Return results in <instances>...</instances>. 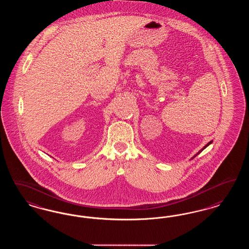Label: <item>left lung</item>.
<instances>
[{
  "mask_svg": "<svg viewBox=\"0 0 249 249\" xmlns=\"http://www.w3.org/2000/svg\"><path fill=\"white\" fill-rule=\"evenodd\" d=\"M212 142H213V141H210V142H208V143H207V144H206V145H205V146H204V147H203V148H202V149L199 150L198 152H197V153H196V155H195V156H194V157H193V158H192V159H191V160H193V159H195V158H196V156H197V155H199V154H200V153H201V152H202V151H203V150L206 149V148H207V147H208V146H209V144H211V143H212Z\"/></svg>",
  "mask_w": 249,
  "mask_h": 249,
  "instance_id": "8db88e82",
  "label": "left lung"
}]
</instances>
